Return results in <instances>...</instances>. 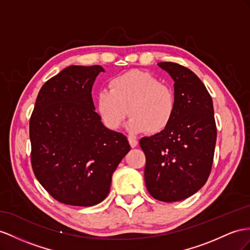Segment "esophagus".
Segmentation results:
<instances>
[{
	"label": "esophagus",
	"mask_w": 250,
	"mask_h": 250,
	"mask_svg": "<svg viewBox=\"0 0 250 250\" xmlns=\"http://www.w3.org/2000/svg\"><path fill=\"white\" fill-rule=\"evenodd\" d=\"M127 140H129V144H130L132 148H135V146L138 145V142H137V139L135 137L129 136V137H127Z\"/></svg>",
	"instance_id": "34e87169"
}]
</instances>
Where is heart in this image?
<instances>
[{
	"instance_id": "1",
	"label": "heart",
	"mask_w": 250,
	"mask_h": 250,
	"mask_svg": "<svg viewBox=\"0 0 250 250\" xmlns=\"http://www.w3.org/2000/svg\"><path fill=\"white\" fill-rule=\"evenodd\" d=\"M96 111L110 130L123 125L127 114L126 127L132 134L165 131L176 111L173 89L163 84L155 76L142 70H130L113 78L108 91L96 98Z\"/></svg>"
}]
</instances>
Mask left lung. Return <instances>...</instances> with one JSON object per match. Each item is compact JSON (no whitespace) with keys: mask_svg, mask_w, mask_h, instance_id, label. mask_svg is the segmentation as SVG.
Segmentation results:
<instances>
[{"mask_svg":"<svg viewBox=\"0 0 250 250\" xmlns=\"http://www.w3.org/2000/svg\"><path fill=\"white\" fill-rule=\"evenodd\" d=\"M174 81L176 111L165 131L143 137L145 183L158 201H183L207 182L213 163L216 125L213 104L206 86L189 68L159 62Z\"/></svg>","mask_w":250,"mask_h":250,"instance_id":"1","label":"left lung"}]
</instances>
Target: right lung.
Here are the masks:
<instances>
[{"label":"right lung","mask_w":250,"mask_h":250,"mask_svg":"<svg viewBox=\"0 0 250 250\" xmlns=\"http://www.w3.org/2000/svg\"><path fill=\"white\" fill-rule=\"evenodd\" d=\"M100 65H70L44 83L29 121L31 166L55 200L89 207L107 196L112 175L131 146L101 123L92 87Z\"/></svg>","instance_id":"right-lung-1"}]
</instances>
